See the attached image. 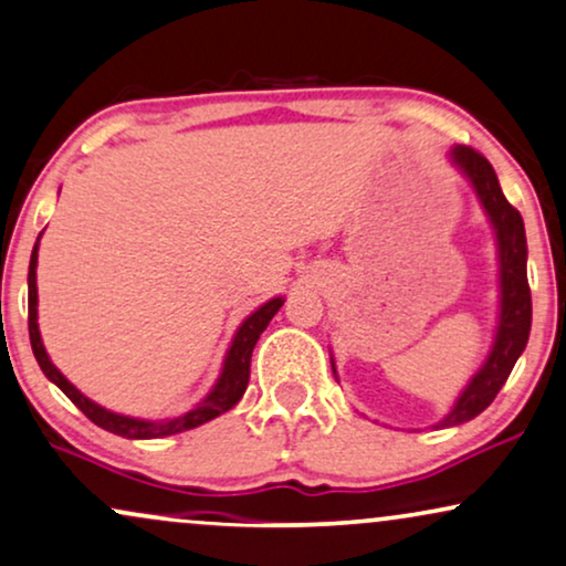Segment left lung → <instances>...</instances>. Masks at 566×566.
<instances>
[{
  "label": "left lung",
  "instance_id": "left-lung-1",
  "mask_svg": "<svg viewBox=\"0 0 566 566\" xmlns=\"http://www.w3.org/2000/svg\"><path fill=\"white\" fill-rule=\"evenodd\" d=\"M451 163L470 178L488 220H491L493 230H496L501 310L491 354H488L483 367L472 375V380L467 382V388L462 390L457 403H453V409L436 428H453V424L472 420V417H478L488 403L496 399V394L506 382L512 367L517 365L520 354L525 352L530 338V323H533V298H530L527 285V239L522 214L509 205L499 186L496 170H493V165L480 151L472 149V146H453ZM333 375H336V365H333Z\"/></svg>",
  "mask_w": 566,
  "mask_h": 566
}]
</instances>
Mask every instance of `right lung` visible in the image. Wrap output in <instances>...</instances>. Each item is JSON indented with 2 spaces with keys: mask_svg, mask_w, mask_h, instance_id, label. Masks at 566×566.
Listing matches in <instances>:
<instances>
[{
  "mask_svg": "<svg viewBox=\"0 0 566 566\" xmlns=\"http://www.w3.org/2000/svg\"><path fill=\"white\" fill-rule=\"evenodd\" d=\"M36 262H39V241L33 247L31 254V264H28V336H31V348H33V357H36L41 373L46 375L49 380L57 386L62 394L67 396L70 401L78 407L83 415L88 417L91 422L99 424L107 432H115V436L123 438H138V441H146V438H165V436H176V432L199 428L214 417H220L222 411L233 409L235 403L241 401L243 390L249 386V367H251V352H254L256 340L264 333V327L270 325V319L275 317V312L283 306V296L270 298L268 304H262L260 310L251 312V315L243 319L239 331H235L233 344H230L226 361H222V373L214 388L209 390L207 399L199 401L197 407L188 409L186 415L172 417V420H138V417H125V415H115V411L99 407L96 401H91L88 396H83L78 388L70 382L65 375L60 373L57 367L52 365L49 359L44 344H41V333H39V296H36Z\"/></svg>",
  "mask_w": 566,
  "mask_h": 566,
  "instance_id": "add662e5",
  "label": "right lung"
}]
</instances>
